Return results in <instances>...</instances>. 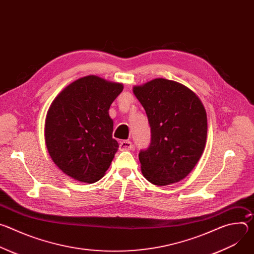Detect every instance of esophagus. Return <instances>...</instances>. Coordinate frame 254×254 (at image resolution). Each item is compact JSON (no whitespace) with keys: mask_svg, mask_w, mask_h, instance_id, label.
Masks as SVG:
<instances>
[{"mask_svg":"<svg viewBox=\"0 0 254 254\" xmlns=\"http://www.w3.org/2000/svg\"><path fill=\"white\" fill-rule=\"evenodd\" d=\"M132 148H133V146H132L131 141H129V140H123L120 143V150L121 151H129Z\"/></svg>","mask_w":254,"mask_h":254,"instance_id":"esophagus-1","label":"esophagus"}]
</instances>
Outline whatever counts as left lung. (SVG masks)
<instances>
[{"label": "left lung", "mask_w": 254, "mask_h": 254, "mask_svg": "<svg viewBox=\"0 0 254 254\" xmlns=\"http://www.w3.org/2000/svg\"><path fill=\"white\" fill-rule=\"evenodd\" d=\"M146 111L151 142L138 154L141 172L158 186L183 180L201 158L207 137V116L199 97L173 80L157 78L133 87Z\"/></svg>", "instance_id": "obj_1"}]
</instances>
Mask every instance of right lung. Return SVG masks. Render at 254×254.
<instances>
[{
  "label": "right lung",
  "instance_id": "right-lung-1",
  "mask_svg": "<svg viewBox=\"0 0 254 254\" xmlns=\"http://www.w3.org/2000/svg\"><path fill=\"white\" fill-rule=\"evenodd\" d=\"M121 83L89 75L69 84L52 102L45 123L49 155L66 175L83 183L100 180L119 149L108 110Z\"/></svg>",
  "mask_w": 254,
  "mask_h": 254
}]
</instances>
